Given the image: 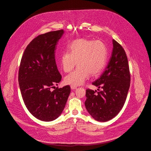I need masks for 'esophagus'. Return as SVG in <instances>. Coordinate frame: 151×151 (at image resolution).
<instances>
[{"mask_svg": "<svg viewBox=\"0 0 151 151\" xmlns=\"http://www.w3.org/2000/svg\"><path fill=\"white\" fill-rule=\"evenodd\" d=\"M70 87H71V89H72V90H75V89H76L77 88L76 86H71Z\"/></svg>", "mask_w": 151, "mask_h": 151, "instance_id": "obj_1", "label": "esophagus"}]
</instances>
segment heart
<instances>
[{
  "instance_id": "obj_1",
  "label": "heart",
  "mask_w": 151,
  "mask_h": 151,
  "mask_svg": "<svg viewBox=\"0 0 151 151\" xmlns=\"http://www.w3.org/2000/svg\"><path fill=\"white\" fill-rule=\"evenodd\" d=\"M63 52L60 64L63 70L68 73L76 65V69L65 77L67 84L77 86L84 83L89 77L99 75L106 66L108 51L106 45L101 40L81 38L73 40Z\"/></svg>"
}]
</instances>
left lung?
I'll use <instances>...</instances> for the list:
<instances>
[{
    "label": "left lung",
    "mask_w": 151,
    "mask_h": 151,
    "mask_svg": "<svg viewBox=\"0 0 151 151\" xmlns=\"http://www.w3.org/2000/svg\"><path fill=\"white\" fill-rule=\"evenodd\" d=\"M113 49L110 59L101 76L93 82L99 91L86 90L85 105L89 114L100 122L114 118L124 105L130 86V72L126 52L113 40Z\"/></svg>",
    "instance_id": "8db88e82"
}]
</instances>
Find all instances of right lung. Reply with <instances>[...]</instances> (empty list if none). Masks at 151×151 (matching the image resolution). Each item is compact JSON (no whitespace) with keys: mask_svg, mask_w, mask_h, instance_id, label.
<instances>
[{"mask_svg":"<svg viewBox=\"0 0 151 151\" xmlns=\"http://www.w3.org/2000/svg\"><path fill=\"white\" fill-rule=\"evenodd\" d=\"M63 29L38 35L27 46L19 70V83L24 103L37 119H56L63 112L70 87H55L61 80L55 61V50Z\"/></svg>","mask_w":151,"mask_h":151,"instance_id":"right-lung-1","label":"right lung"}]
</instances>
